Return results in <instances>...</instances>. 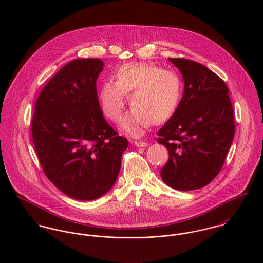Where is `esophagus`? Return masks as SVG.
Returning a JSON list of instances; mask_svg holds the SVG:
<instances>
[{"instance_id": "obj_1", "label": "esophagus", "mask_w": 263, "mask_h": 263, "mask_svg": "<svg viewBox=\"0 0 263 263\" xmlns=\"http://www.w3.org/2000/svg\"><path fill=\"white\" fill-rule=\"evenodd\" d=\"M134 144L138 148H143V147H147L148 146V143L147 142H143V141H136V142H134Z\"/></svg>"}]
</instances>
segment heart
<instances>
[{"label": "heart", "mask_w": 263, "mask_h": 263, "mask_svg": "<svg viewBox=\"0 0 263 263\" xmlns=\"http://www.w3.org/2000/svg\"><path fill=\"white\" fill-rule=\"evenodd\" d=\"M115 81L104 82L98 94L105 117L117 122L126 103V113L120 127L126 134L140 137L151 123L160 124L176 111L182 96V81L173 70L152 64L134 63L121 66L114 74Z\"/></svg>", "instance_id": "heart-1"}]
</instances>
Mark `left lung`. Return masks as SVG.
Returning a JSON list of instances; mask_svg holds the SVG:
<instances>
[{"instance_id": "left-lung-1", "label": "left lung", "mask_w": 263, "mask_h": 263, "mask_svg": "<svg viewBox=\"0 0 263 263\" xmlns=\"http://www.w3.org/2000/svg\"><path fill=\"white\" fill-rule=\"evenodd\" d=\"M169 61L182 74L184 92L175 113L158 132V143L169 152L161 177L170 187L194 190L221 171L235 135L234 112L219 76L194 61Z\"/></svg>"}]
</instances>
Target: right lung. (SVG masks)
<instances>
[{"label":"right lung","instance_id":"1","mask_svg":"<svg viewBox=\"0 0 263 263\" xmlns=\"http://www.w3.org/2000/svg\"><path fill=\"white\" fill-rule=\"evenodd\" d=\"M104 63L79 59L44 86L31 122L32 139L45 176L78 200H93L112 187L127 140L107 123L96 81Z\"/></svg>","mask_w":263,"mask_h":263}]
</instances>
